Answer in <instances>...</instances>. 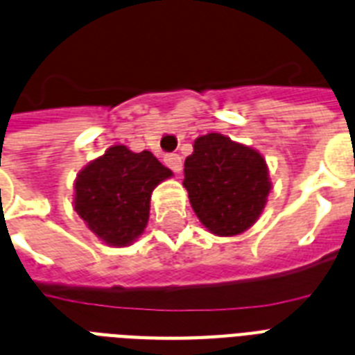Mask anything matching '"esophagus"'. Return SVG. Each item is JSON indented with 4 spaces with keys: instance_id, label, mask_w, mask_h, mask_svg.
<instances>
[{
    "instance_id": "34e87169",
    "label": "esophagus",
    "mask_w": 355,
    "mask_h": 355,
    "mask_svg": "<svg viewBox=\"0 0 355 355\" xmlns=\"http://www.w3.org/2000/svg\"><path fill=\"white\" fill-rule=\"evenodd\" d=\"M164 162H166V166H168L169 169H173L175 173L182 171V157H180V155H175V153L166 155V157H164Z\"/></svg>"
}]
</instances>
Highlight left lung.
Segmentation results:
<instances>
[{"label":"left lung","instance_id":"8db88e82","mask_svg":"<svg viewBox=\"0 0 355 355\" xmlns=\"http://www.w3.org/2000/svg\"><path fill=\"white\" fill-rule=\"evenodd\" d=\"M182 184L198 220L217 237H235L250 230L272 189L261 153L220 132L195 140L184 162Z\"/></svg>","mask_w":355,"mask_h":355}]
</instances>
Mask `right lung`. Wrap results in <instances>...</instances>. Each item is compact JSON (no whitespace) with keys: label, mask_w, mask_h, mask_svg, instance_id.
I'll return each instance as SVG.
<instances>
[{"label":"right lung","mask_w":355,"mask_h":355,"mask_svg":"<svg viewBox=\"0 0 355 355\" xmlns=\"http://www.w3.org/2000/svg\"><path fill=\"white\" fill-rule=\"evenodd\" d=\"M171 177L151 151L118 144L76 175L74 211L103 244L131 246L148 226L153 189Z\"/></svg>","instance_id":"add662e5"}]
</instances>
